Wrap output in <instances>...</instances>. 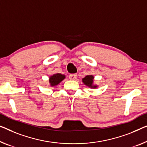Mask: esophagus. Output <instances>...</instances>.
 Instances as JSON below:
<instances>
[{"mask_svg":"<svg viewBox=\"0 0 147 147\" xmlns=\"http://www.w3.org/2000/svg\"><path fill=\"white\" fill-rule=\"evenodd\" d=\"M69 78L72 80H75L77 78V74H71L69 75Z\"/></svg>","mask_w":147,"mask_h":147,"instance_id":"1","label":"esophagus"}]
</instances>
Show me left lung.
I'll list each match as a JSON object with an SVG mask.
<instances>
[{
	"label": "left lung",
	"mask_w": 147,
	"mask_h": 147,
	"mask_svg": "<svg viewBox=\"0 0 147 147\" xmlns=\"http://www.w3.org/2000/svg\"><path fill=\"white\" fill-rule=\"evenodd\" d=\"M93 80H94V76L92 75H87L82 79V82H84V84H86L90 88H96L97 86L93 84Z\"/></svg>",
	"instance_id": "left-lung-1"
}]
</instances>
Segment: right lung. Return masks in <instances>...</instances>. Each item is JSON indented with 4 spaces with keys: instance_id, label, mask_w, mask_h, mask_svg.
<instances>
[{
    "instance_id": "add662e5",
    "label": "right lung",
    "mask_w": 147,
    "mask_h": 147,
    "mask_svg": "<svg viewBox=\"0 0 147 147\" xmlns=\"http://www.w3.org/2000/svg\"><path fill=\"white\" fill-rule=\"evenodd\" d=\"M65 76L63 74H61L60 73H57L49 77V83L51 86H56L59 84L61 81L65 79Z\"/></svg>"
}]
</instances>
